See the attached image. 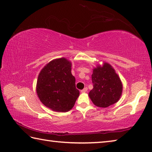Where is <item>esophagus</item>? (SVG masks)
I'll return each instance as SVG.
<instances>
[{
    "label": "esophagus",
    "instance_id": "obj_1",
    "mask_svg": "<svg viewBox=\"0 0 152 152\" xmlns=\"http://www.w3.org/2000/svg\"><path fill=\"white\" fill-rule=\"evenodd\" d=\"M87 91H88V88L86 87V88H84L83 90H81V92H82V93H85V92H86Z\"/></svg>",
    "mask_w": 152,
    "mask_h": 152
}]
</instances>
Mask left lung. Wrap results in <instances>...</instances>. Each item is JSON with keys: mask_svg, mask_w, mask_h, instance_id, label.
Masks as SVG:
<instances>
[{"mask_svg": "<svg viewBox=\"0 0 152 152\" xmlns=\"http://www.w3.org/2000/svg\"><path fill=\"white\" fill-rule=\"evenodd\" d=\"M93 89L88 96L95 106L107 107L120 100L123 85L119 76L107 62L98 64L92 74Z\"/></svg>", "mask_w": 152, "mask_h": 152, "instance_id": "obj_1", "label": "left lung"}]
</instances>
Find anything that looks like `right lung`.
I'll list each match as a JSON object with an SVG mask.
<instances>
[{"label": "right lung", "instance_id": "1", "mask_svg": "<svg viewBox=\"0 0 152 152\" xmlns=\"http://www.w3.org/2000/svg\"><path fill=\"white\" fill-rule=\"evenodd\" d=\"M71 67L70 60L60 58L48 62L38 74L36 88L38 97L45 106L53 111H69L79 96Z\"/></svg>", "mask_w": 152, "mask_h": 152}]
</instances>
